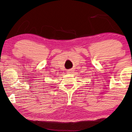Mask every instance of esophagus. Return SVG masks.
Returning a JSON list of instances; mask_svg holds the SVG:
<instances>
[{
  "mask_svg": "<svg viewBox=\"0 0 132 132\" xmlns=\"http://www.w3.org/2000/svg\"><path fill=\"white\" fill-rule=\"evenodd\" d=\"M73 71V70H68V71H67V73H70L72 72Z\"/></svg>",
  "mask_w": 132,
  "mask_h": 132,
  "instance_id": "1",
  "label": "esophagus"
}]
</instances>
